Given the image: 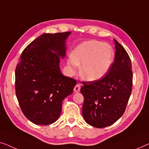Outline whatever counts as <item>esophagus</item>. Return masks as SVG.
<instances>
[{"mask_svg": "<svg viewBox=\"0 0 149 149\" xmlns=\"http://www.w3.org/2000/svg\"><path fill=\"white\" fill-rule=\"evenodd\" d=\"M79 91H80V84H77L75 86L74 91V93H78Z\"/></svg>", "mask_w": 149, "mask_h": 149, "instance_id": "1", "label": "esophagus"}]
</instances>
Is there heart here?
<instances>
[{"instance_id": "obj_1", "label": "heart", "mask_w": 149, "mask_h": 149, "mask_svg": "<svg viewBox=\"0 0 149 149\" xmlns=\"http://www.w3.org/2000/svg\"><path fill=\"white\" fill-rule=\"evenodd\" d=\"M114 53L110 45L96 40H90L77 46L67 61L71 72L81 67V75L88 81H96L106 75L112 65Z\"/></svg>"}]
</instances>
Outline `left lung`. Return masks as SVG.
Masks as SVG:
<instances>
[{
    "label": "left lung",
    "mask_w": 149,
    "mask_h": 149,
    "mask_svg": "<svg viewBox=\"0 0 149 149\" xmlns=\"http://www.w3.org/2000/svg\"><path fill=\"white\" fill-rule=\"evenodd\" d=\"M114 42L116 51L109 70L98 80L84 82L80 89L84 119L98 128L112 125L122 116L132 88L131 60L124 48Z\"/></svg>",
    "instance_id": "8db88e82"
}]
</instances>
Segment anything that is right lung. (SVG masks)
Returning <instances> with one entry per match:
<instances>
[{"label":"right lung","instance_id":"1","mask_svg":"<svg viewBox=\"0 0 149 149\" xmlns=\"http://www.w3.org/2000/svg\"><path fill=\"white\" fill-rule=\"evenodd\" d=\"M71 33H43L27 46L19 59L16 96L23 113L35 124L49 125L57 120L63 100L77 84L63 75L59 67Z\"/></svg>","mask_w":149,"mask_h":149}]
</instances>
